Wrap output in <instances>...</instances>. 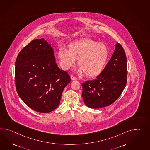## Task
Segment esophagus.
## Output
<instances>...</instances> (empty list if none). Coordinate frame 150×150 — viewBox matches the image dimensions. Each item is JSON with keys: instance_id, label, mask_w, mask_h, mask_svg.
Wrapping results in <instances>:
<instances>
[{"instance_id": "1", "label": "esophagus", "mask_w": 150, "mask_h": 150, "mask_svg": "<svg viewBox=\"0 0 150 150\" xmlns=\"http://www.w3.org/2000/svg\"><path fill=\"white\" fill-rule=\"evenodd\" d=\"M70 77H71V79L72 80H76L77 78L76 77L74 76L73 75H71L70 76Z\"/></svg>"}]
</instances>
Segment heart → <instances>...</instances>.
Listing matches in <instances>:
<instances>
[{
  "instance_id": "b5f03b06",
  "label": "heart",
  "mask_w": 150,
  "mask_h": 150,
  "mask_svg": "<svg viewBox=\"0 0 150 150\" xmlns=\"http://www.w3.org/2000/svg\"><path fill=\"white\" fill-rule=\"evenodd\" d=\"M60 65L64 70L73 67L78 60L79 71L89 77L99 75L103 70L109 57L108 47L95 41L83 39L70 43L68 50L61 47L57 52Z\"/></svg>"
}]
</instances>
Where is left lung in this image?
I'll use <instances>...</instances> for the list:
<instances>
[{
	"label": "left lung",
	"mask_w": 150,
	"mask_h": 150,
	"mask_svg": "<svg viewBox=\"0 0 150 150\" xmlns=\"http://www.w3.org/2000/svg\"><path fill=\"white\" fill-rule=\"evenodd\" d=\"M127 67L126 54L119 43L107 66L94 80L82 84L84 102L93 109L107 107L113 103L126 86Z\"/></svg>",
	"instance_id": "left-lung-1"
}]
</instances>
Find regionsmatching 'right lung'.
<instances>
[{"mask_svg": "<svg viewBox=\"0 0 150 150\" xmlns=\"http://www.w3.org/2000/svg\"><path fill=\"white\" fill-rule=\"evenodd\" d=\"M71 81L55 63L53 50L43 38L34 39L21 50L15 64L17 93L32 110L49 113L60 104L63 89Z\"/></svg>", "mask_w": 150, "mask_h": 150, "instance_id": "add662e5", "label": "right lung"}]
</instances>
